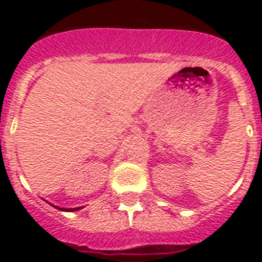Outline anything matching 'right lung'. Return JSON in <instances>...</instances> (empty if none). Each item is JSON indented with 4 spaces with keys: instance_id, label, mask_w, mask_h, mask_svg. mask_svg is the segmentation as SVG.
I'll return each instance as SVG.
<instances>
[{
    "instance_id": "1",
    "label": "right lung",
    "mask_w": 262,
    "mask_h": 262,
    "mask_svg": "<svg viewBox=\"0 0 262 262\" xmlns=\"http://www.w3.org/2000/svg\"><path fill=\"white\" fill-rule=\"evenodd\" d=\"M53 205V204H51ZM54 208H57V209H59V211H63V212H75V211H79V209H81V207L79 208H59L57 207V205H53Z\"/></svg>"
}]
</instances>
